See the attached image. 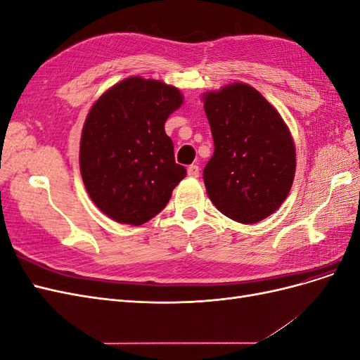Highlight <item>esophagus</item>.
Segmentation results:
<instances>
[{"label": "esophagus", "instance_id": "esophagus-1", "mask_svg": "<svg viewBox=\"0 0 360 360\" xmlns=\"http://www.w3.org/2000/svg\"><path fill=\"white\" fill-rule=\"evenodd\" d=\"M188 176L197 179L200 176V167L198 165H189L188 167Z\"/></svg>", "mask_w": 360, "mask_h": 360}]
</instances>
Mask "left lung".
I'll return each instance as SVG.
<instances>
[{"label": "left lung", "mask_w": 360, "mask_h": 360, "mask_svg": "<svg viewBox=\"0 0 360 360\" xmlns=\"http://www.w3.org/2000/svg\"><path fill=\"white\" fill-rule=\"evenodd\" d=\"M204 101L214 143L202 171L209 198L233 221H263L284 202L292 184L296 150L288 127L246 84L207 93Z\"/></svg>", "instance_id": "obj_1"}]
</instances>
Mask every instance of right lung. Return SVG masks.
<instances>
[{
  "label": "right lung",
  "mask_w": 360,
  "mask_h": 360,
  "mask_svg": "<svg viewBox=\"0 0 360 360\" xmlns=\"http://www.w3.org/2000/svg\"><path fill=\"white\" fill-rule=\"evenodd\" d=\"M181 102L174 86L134 76L102 94L86 115L82 180L93 202L111 219L130 225L150 221L186 177L165 134L167 118Z\"/></svg>",
  "instance_id": "add662e5"
}]
</instances>
